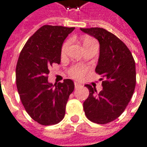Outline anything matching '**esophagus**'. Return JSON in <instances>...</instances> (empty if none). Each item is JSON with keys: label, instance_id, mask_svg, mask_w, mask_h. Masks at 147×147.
<instances>
[{"label": "esophagus", "instance_id": "1", "mask_svg": "<svg viewBox=\"0 0 147 147\" xmlns=\"http://www.w3.org/2000/svg\"><path fill=\"white\" fill-rule=\"evenodd\" d=\"M79 86H80V84L77 83V82H75V83H74V87H75L76 89H77V88H78Z\"/></svg>", "mask_w": 147, "mask_h": 147}]
</instances>
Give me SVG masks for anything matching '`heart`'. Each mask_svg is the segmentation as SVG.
<instances>
[{"label": "heart", "instance_id": "b5f03b06", "mask_svg": "<svg viewBox=\"0 0 147 147\" xmlns=\"http://www.w3.org/2000/svg\"><path fill=\"white\" fill-rule=\"evenodd\" d=\"M91 41H94L93 39H91V38H86V39H84L83 41V45H86L88 42H90ZM69 44V41H66L65 44L63 45V46H62V53H64L65 50H66V49H67L68 45ZM86 71V69L82 66V65H75V66H74V67H72L70 69H69V74L71 77H73L74 78H76V79H81L82 77L85 74V73Z\"/></svg>", "mask_w": 147, "mask_h": 147}]
</instances>
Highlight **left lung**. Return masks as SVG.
Instances as JSON below:
<instances>
[{
	"label": "left lung",
	"instance_id": "obj_1",
	"mask_svg": "<svg viewBox=\"0 0 147 147\" xmlns=\"http://www.w3.org/2000/svg\"><path fill=\"white\" fill-rule=\"evenodd\" d=\"M81 30L98 41L99 57L95 71L105 78L99 94L86 85L90 95L83 103L84 111L91 122L106 124L123 113L132 98L136 85L135 62L127 46L113 33L102 28Z\"/></svg>",
	"mask_w": 147,
	"mask_h": 147
}]
</instances>
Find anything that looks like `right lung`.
<instances>
[{"label":"right lung","mask_w":147,"mask_h":147,"mask_svg":"<svg viewBox=\"0 0 147 147\" xmlns=\"http://www.w3.org/2000/svg\"><path fill=\"white\" fill-rule=\"evenodd\" d=\"M74 29L42 26L27 41L18 58L16 82L21 102L29 116L44 126L63 119L69 97L74 90L71 79L53 85L47 77L49 66L60 64L63 42Z\"/></svg>","instance_id":"add662e5"}]
</instances>
